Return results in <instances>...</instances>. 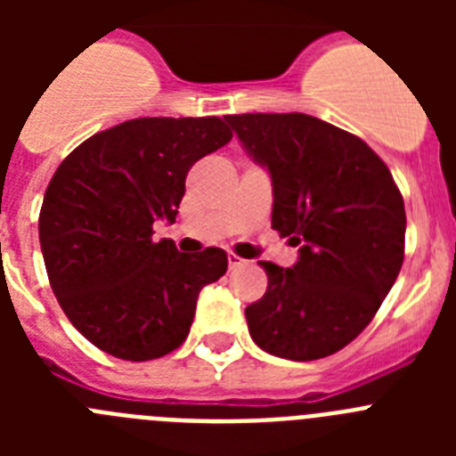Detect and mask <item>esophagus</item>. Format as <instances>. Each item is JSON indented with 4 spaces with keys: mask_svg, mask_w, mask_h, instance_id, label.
I'll return each mask as SVG.
<instances>
[{
    "mask_svg": "<svg viewBox=\"0 0 456 456\" xmlns=\"http://www.w3.org/2000/svg\"><path fill=\"white\" fill-rule=\"evenodd\" d=\"M241 265H247V260H241V257L235 256V253H228V267L237 269L241 267Z\"/></svg>",
    "mask_w": 456,
    "mask_h": 456,
    "instance_id": "esophagus-1",
    "label": "esophagus"
}]
</instances>
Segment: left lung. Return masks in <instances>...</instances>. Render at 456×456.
I'll list each match as a JSON object with an SVG mask.
<instances>
[{
	"label": "left lung",
	"mask_w": 456,
	"mask_h": 456,
	"mask_svg": "<svg viewBox=\"0 0 456 456\" xmlns=\"http://www.w3.org/2000/svg\"><path fill=\"white\" fill-rule=\"evenodd\" d=\"M253 162L272 175V228L299 260L267 273L244 315L273 356L317 361L372 322L404 263L406 215L388 167L358 136L308 114L225 116Z\"/></svg>",
	"instance_id": "8db88e82"
}]
</instances>
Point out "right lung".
Instances as JSON below:
<instances>
[{"instance_id":"add662e5","label":"right lung","mask_w":456,"mask_h":456,"mask_svg":"<svg viewBox=\"0 0 456 456\" xmlns=\"http://www.w3.org/2000/svg\"><path fill=\"white\" fill-rule=\"evenodd\" d=\"M232 139L208 118H134L98 132L56 168L38 237L50 285L86 340L123 361H151L189 336L199 292L228 269L224 248L180 253L152 240L175 221L184 178Z\"/></svg>"}]
</instances>
